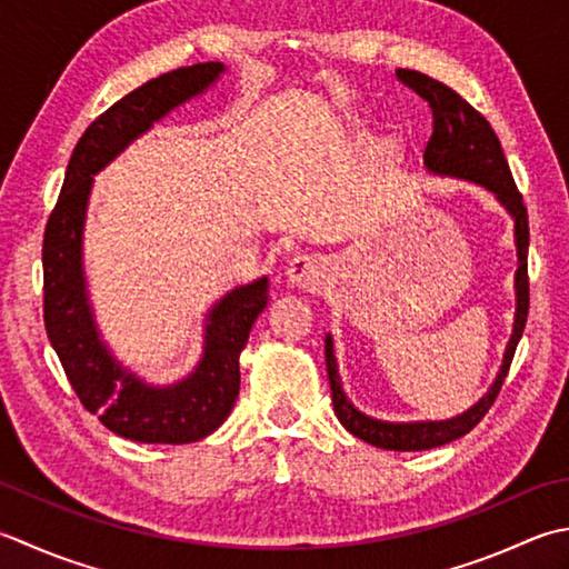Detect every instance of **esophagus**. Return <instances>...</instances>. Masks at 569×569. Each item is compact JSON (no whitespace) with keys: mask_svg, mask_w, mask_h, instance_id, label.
<instances>
[{"mask_svg":"<svg viewBox=\"0 0 569 569\" xmlns=\"http://www.w3.org/2000/svg\"><path fill=\"white\" fill-rule=\"evenodd\" d=\"M286 278L288 283H293L298 288H306V291H320L322 281V259L316 253H298L286 266Z\"/></svg>","mask_w":569,"mask_h":569,"instance_id":"1","label":"esophagus"}]
</instances>
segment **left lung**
I'll use <instances>...</instances> for the list:
<instances>
[{
  "mask_svg": "<svg viewBox=\"0 0 569 569\" xmlns=\"http://www.w3.org/2000/svg\"><path fill=\"white\" fill-rule=\"evenodd\" d=\"M397 78L411 91L419 93L427 100L433 116V130L425 150V167L433 174L443 177H459V180H469L486 187L493 192L500 204L513 217V233H516V249H518V271H516V318H513V332L503 352V365L496 375L491 389L478 399V402L466 409L463 415L443 421H382L362 415L355 407L348 395L342 392L340 372L336 350H332V338L326 336V367L328 380L332 389V407H336V417L340 425L348 429L352 437H358L377 449L389 451H425L441 447L453 439L469 433L478 421L486 417L491 409L500 387L506 382V375L513 362V355L518 348V340L522 338L528 320V306H530V288H528V209L522 204V194L510 174L508 160L500 148V140L478 110L466 103V100L451 91L449 86L441 81H433L427 73L399 69Z\"/></svg>",
  "mask_w": 569,
  "mask_h": 569,
  "instance_id": "8db88e82",
  "label": "left lung"
}]
</instances>
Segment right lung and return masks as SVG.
I'll list each match as a JSON object with an SVG mask.
<instances>
[{
	"mask_svg": "<svg viewBox=\"0 0 569 569\" xmlns=\"http://www.w3.org/2000/svg\"><path fill=\"white\" fill-rule=\"evenodd\" d=\"M224 63L184 66L142 83L98 116L78 140L43 233V322L81 405L118 437L189 443L217 431L239 397V355L269 303V278L239 286L207 313L202 360L184 380L154 387L122 367L100 340L83 273V224L93 174L189 98L204 93Z\"/></svg>",
	"mask_w": 569,
	"mask_h": 569,
	"instance_id": "obj_1",
	"label": "right lung"
}]
</instances>
